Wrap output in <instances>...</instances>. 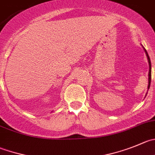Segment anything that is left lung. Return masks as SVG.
<instances>
[{
    "label": "left lung",
    "instance_id": "obj_1",
    "mask_svg": "<svg viewBox=\"0 0 155 155\" xmlns=\"http://www.w3.org/2000/svg\"><path fill=\"white\" fill-rule=\"evenodd\" d=\"M143 48H144V47H143ZM144 50H145V54H146V56H147V58H148V65H149V72H148V90L150 87V84H151V60H150V58L149 56H148V52H147L146 49L144 48ZM147 94H148V93H147ZM146 95H145V97H146Z\"/></svg>",
    "mask_w": 155,
    "mask_h": 155
}]
</instances>
